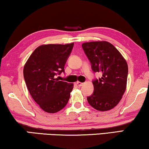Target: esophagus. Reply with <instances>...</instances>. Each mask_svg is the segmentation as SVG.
<instances>
[{
	"instance_id": "1",
	"label": "esophagus",
	"mask_w": 149,
	"mask_h": 149,
	"mask_svg": "<svg viewBox=\"0 0 149 149\" xmlns=\"http://www.w3.org/2000/svg\"><path fill=\"white\" fill-rule=\"evenodd\" d=\"M77 85H78L79 87H81L83 85V83H81V82H77Z\"/></svg>"
}]
</instances>
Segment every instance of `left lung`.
Returning <instances> with one entry per match:
<instances>
[{
    "instance_id": "obj_1",
    "label": "left lung",
    "mask_w": 149,
    "mask_h": 149,
    "mask_svg": "<svg viewBox=\"0 0 149 149\" xmlns=\"http://www.w3.org/2000/svg\"><path fill=\"white\" fill-rule=\"evenodd\" d=\"M93 72L102 74L93 79V93L87 102L97 111L113 109L122 98L126 89L128 66L120 52L111 43L95 41L82 44Z\"/></svg>"
}]
</instances>
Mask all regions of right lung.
<instances>
[{"instance_id": "right-lung-1", "label": "right lung", "mask_w": 149, "mask_h": 149, "mask_svg": "<svg viewBox=\"0 0 149 149\" xmlns=\"http://www.w3.org/2000/svg\"><path fill=\"white\" fill-rule=\"evenodd\" d=\"M74 43L42 45L28 58L24 77L32 98L44 111L55 113L66 107L73 84L59 81Z\"/></svg>"}]
</instances>
